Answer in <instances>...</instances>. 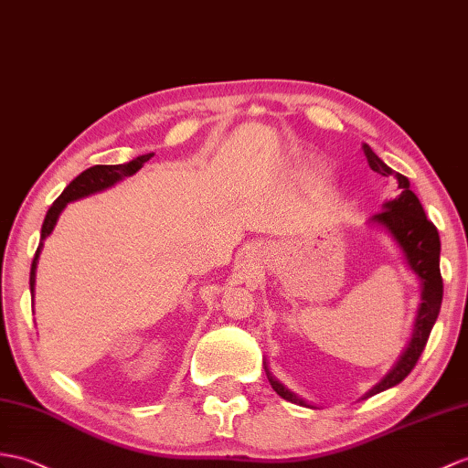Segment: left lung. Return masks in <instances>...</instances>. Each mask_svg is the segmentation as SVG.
<instances>
[{"label": "left lung", "instance_id": "left-lung-1", "mask_svg": "<svg viewBox=\"0 0 468 468\" xmlns=\"http://www.w3.org/2000/svg\"><path fill=\"white\" fill-rule=\"evenodd\" d=\"M363 151L368 161V167H371L375 173H378V176L383 177L393 176L395 171L388 165H385V161L378 159L375 155V151L367 144L363 145ZM395 177L399 181V189H400L399 197L383 203V211L375 213L371 219H368V223L383 227V229L395 239V243L399 245L400 251H403L409 269L420 281V305L417 311L415 324H412V335L405 353L400 355L397 365L390 368L383 381L377 383L371 390H368L365 399L399 385L412 371V368H415L420 353L425 351L431 329L439 317L441 303H442V277H441V267H439V261H441L439 231L437 227L427 219L425 209H422L417 195L410 191L409 179L405 176H400V173H395ZM265 371H267L271 387H273V390L279 397H283L285 400H289V403L309 407L307 400L297 397L291 388H287L283 383L277 381V378L271 375L267 363H265Z\"/></svg>", "mask_w": 468, "mask_h": 468}]
</instances>
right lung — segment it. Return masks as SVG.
I'll list each match as a JSON object with an SVG mask.
<instances>
[{
  "label": "right lung",
  "mask_w": 468,
  "mask_h": 468,
  "mask_svg": "<svg viewBox=\"0 0 468 468\" xmlns=\"http://www.w3.org/2000/svg\"><path fill=\"white\" fill-rule=\"evenodd\" d=\"M154 157V154H147V155H139L135 159H132L129 163H122V165H93L90 169H85L81 176L75 177L68 187L63 189V193L59 197L53 201V205L49 207L46 219H43L41 225V239H39V247L36 251L34 257V263H31V273H29V287H31V297H34V287H36V269H37V259L41 253V247H43V239H46L51 231L53 227H56L58 219H59V213L65 209V205L75 201V199H81L87 197V195H93L97 191H103L107 187H112L117 181H122L129 176H133L141 167L145 165V163Z\"/></svg>",
  "instance_id": "add662e5"
}]
</instances>
